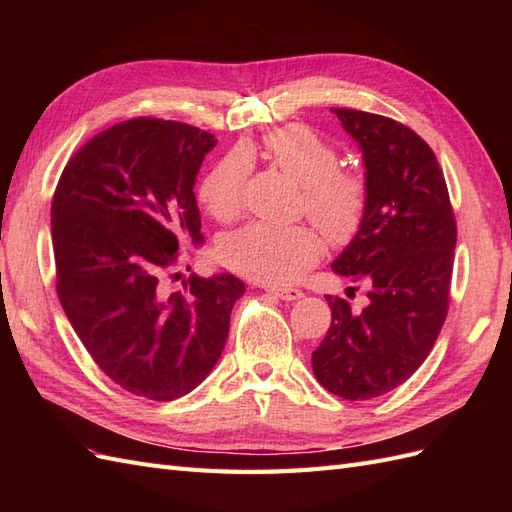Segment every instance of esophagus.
Instances as JSON below:
<instances>
[{"mask_svg":"<svg viewBox=\"0 0 512 512\" xmlns=\"http://www.w3.org/2000/svg\"><path fill=\"white\" fill-rule=\"evenodd\" d=\"M275 297H280L284 301H297L303 297V290L299 288H275V286H265Z\"/></svg>","mask_w":512,"mask_h":512,"instance_id":"34e87169","label":"esophagus"}]
</instances>
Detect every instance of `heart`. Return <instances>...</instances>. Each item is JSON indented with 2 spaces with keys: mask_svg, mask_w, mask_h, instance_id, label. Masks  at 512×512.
<instances>
[{
  "mask_svg": "<svg viewBox=\"0 0 512 512\" xmlns=\"http://www.w3.org/2000/svg\"><path fill=\"white\" fill-rule=\"evenodd\" d=\"M262 149L277 166L301 183V209L335 245L350 243L363 228L369 207L367 179L354 168L339 166L337 147L303 123L277 128L262 138ZM250 162L243 151H230L200 181L198 198L215 218H232L241 207ZM322 254L314 226L247 224L222 241L220 256L230 269L269 284H288Z\"/></svg>",
  "mask_w": 512,
  "mask_h": 512,
  "instance_id": "obj_1",
  "label": "heart"
}]
</instances>
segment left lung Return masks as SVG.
<instances>
[{"label": "left lung", "instance_id": "1", "mask_svg": "<svg viewBox=\"0 0 512 512\" xmlns=\"http://www.w3.org/2000/svg\"><path fill=\"white\" fill-rule=\"evenodd\" d=\"M363 149L369 207L333 271L367 286L354 309L329 297L331 327L312 352L318 382L348 401L380 397L423 365L451 297L457 222L436 153L404 123L331 108Z\"/></svg>", "mask_w": 512, "mask_h": 512}]
</instances>
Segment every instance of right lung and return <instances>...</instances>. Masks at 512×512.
I'll use <instances>...</instances> for the list:
<instances>
[{
	"label": "right lung",
	"instance_id": "right-lung-1",
	"mask_svg": "<svg viewBox=\"0 0 512 512\" xmlns=\"http://www.w3.org/2000/svg\"><path fill=\"white\" fill-rule=\"evenodd\" d=\"M215 143L179 121L115 123L74 153L53 194L61 307L94 363L138 397L173 401L196 389L245 290L230 273L164 288L181 243L203 241L194 181Z\"/></svg>",
	"mask_w": 512,
	"mask_h": 512
}]
</instances>
